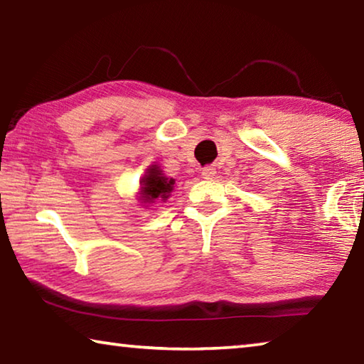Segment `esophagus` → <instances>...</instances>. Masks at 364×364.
<instances>
[{"label":"esophagus","instance_id":"1","mask_svg":"<svg viewBox=\"0 0 364 364\" xmlns=\"http://www.w3.org/2000/svg\"><path fill=\"white\" fill-rule=\"evenodd\" d=\"M200 173H202V176L205 178V180H213L215 175H217V168L212 167V165H210V167H204V168H202Z\"/></svg>","mask_w":364,"mask_h":364}]
</instances>
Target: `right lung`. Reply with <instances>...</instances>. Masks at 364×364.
I'll return each instance as SVG.
<instances>
[{"label": "right lung", "mask_w": 364, "mask_h": 364, "mask_svg": "<svg viewBox=\"0 0 364 364\" xmlns=\"http://www.w3.org/2000/svg\"><path fill=\"white\" fill-rule=\"evenodd\" d=\"M175 188V180L164 173L157 164H152L146 168L144 175L139 180L138 200L143 207H151L156 202H165L171 196Z\"/></svg>", "instance_id": "1"}]
</instances>
